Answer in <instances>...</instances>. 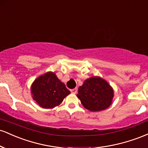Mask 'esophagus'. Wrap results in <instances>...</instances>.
I'll use <instances>...</instances> for the list:
<instances>
[{
  "mask_svg": "<svg viewBox=\"0 0 148 148\" xmlns=\"http://www.w3.org/2000/svg\"><path fill=\"white\" fill-rule=\"evenodd\" d=\"M71 92L73 93V94H76L77 92V88H74V89L71 90Z\"/></svg>",
  "mask_w": 148,
  "mask_h": 148,
  "instance_id": "esophagus-1",
  "label": "esophagus"
}]
</instances>
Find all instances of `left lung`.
I'll use <instances>...</instances> for the list:
<instances>
[{
  "label": "left lung",
  "instance_id": "1",
  "mask_svg": "<svg viewBox=\"0 0 148 148\" xmlns=\"http://www.w3.org/2000/svg\"><path fill=\"white\" fill-rule=\"evenodd\" d=\"M77 97L86 109L92 112L106 109L111 105L114 97L113 88L99 76H92L79 86Z\"/></svg>",
  "mask_w": 148,
  "mask_h": 148
}]
</instances>
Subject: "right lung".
Returning a JSON list of instances; mask_svg holds the SVG:
<instances>
[{
    "label": "right lung",
    "mask_w": 148,
    "mask_h": 148,
    "mask_svg": "<svg viewBox=\"0 0 148 148\" xmlns=\"http://www.w3.org/2000/svg\"><path fill=\"white\" fill-rule=\"evenodd\" d=\"M30 92L33 100L44 108H53L59 106L70 94L64 83L53 72H46L38 76L31 85Z\"/></svg>",
    "instance_id": "add662e5"
}]
</instances>
